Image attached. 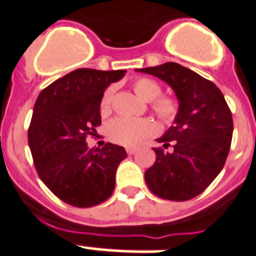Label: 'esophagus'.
Listing matches in <instances>:
<instances>
[{"instance_id": "obj_1", "label": "esophagus", "mask_w": 256, "mask_h": 256, "mask_svg": "<svg viewBox=\"0 0 256 256\" xmlns=\"http://www.w3.org/2000/svg\"><path fill=\"white\" fill-rule=\"evenodd\" d=\"M136 148H126V152H128V155H132V154H135L136 152Z\"/></svg>"}]
</instances>
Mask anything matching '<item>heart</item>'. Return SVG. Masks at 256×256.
<instances>
[{"label": "heart", "mask_w": 256, "mask_h": 256, "mask_svg": "<svg viewBox=\"0 0 256 256\" xmlns=\"http://www.w3.org/2000/svg\"><path fill=\"white\" fill-rule=\"evenodd\" d=\"M132 88L140 98L152 104L154 114L163 122L170 124L178 116L179 104L176 98L162 94V86L152 78H138L132 83ZM114 87H108L102 94L100 110L107 114L111 110ZM155 126L146 118H131V117H116L107 126V135L116 144L125 146H135L144 139L154 135Z\"/></svg>", "instance_id": "1"}]
</instances>
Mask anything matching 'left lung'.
Wrapping results in <instances>:
<instances>
[{"instance_id": "obj_1", "label": "left lung", "mask_w": 256, "mask_h": 256, "mask_svg": "<svg viewBox=\"0 0 256 256\" xmlns=\"http://www.w3.org/2000/svg\"><path fill=\"white\" fill-rule=\"evenodd\" d=\"M173 88L179 102L174 125L156 140L172 152L154 148L155 163L145 172L149 190L169 200L200 194L225 166L234 122L225 97L214 83L178 63L136 69Z\"/></svg>"}]
</instances>
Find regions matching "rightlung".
Segmentation results:
<instances>
[{"label":"right lung","mask_w":256,"mask_h":256,"mask_svg":"<svg viewBox=\"0 0 256 256\" xmlns=\"http://www.w3.org/2000/svg\"><path fill=\"white\" fill-rule=\"evenodd\" d=\"M125 73L76 69L44 88L35 102L28 134L35 168L44 184L70 206H96L114 192L125 149L111 142L90 149L86 138L101 125L104 90Z\"/></svg>","instance_id":"1"}]
</instances>
